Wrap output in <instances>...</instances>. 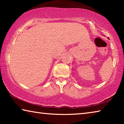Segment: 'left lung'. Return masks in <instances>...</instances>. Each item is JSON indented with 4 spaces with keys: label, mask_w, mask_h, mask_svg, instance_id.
<instances>
[{
    "label": "left lung",
    "mask_w": 124,
    "mask_h": 124,
    "mask_svg": "<svg viewBox=\"0 0 124 124\" xmlns=\"http://www.w3.org/2000/svg\"><path fill=\"white\" fill-rule=\"evenodd\" d=\"M108 38V39H109V38Z\"/></svg>",
    "instance_id": "1"
}]
</instances>
